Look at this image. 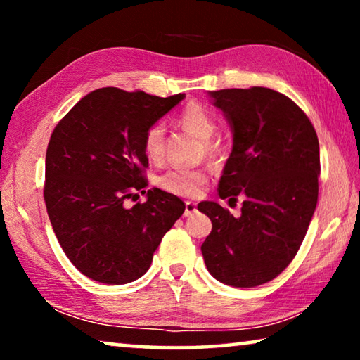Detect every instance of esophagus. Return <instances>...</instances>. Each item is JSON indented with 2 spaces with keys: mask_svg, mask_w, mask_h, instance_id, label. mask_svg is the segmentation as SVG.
<instances>
[{
  "mask_svg": "<svg viewBox=\"0 0 360 360\" xmlns=\"http://www.w3.org/2000/svg\"><path fill=\"white\" fill-rule=\"evenodd\" d=\"M197 212V203L193 202H186V210H184V216L186 217H191L192 214Z\"/></svg>",
  "mask_w": 360,
  "mask_h": 360,
  "instance_id": "esophagus-1",
  "label": "esophagus"
}]
</instances>
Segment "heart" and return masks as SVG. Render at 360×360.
I'll return each instance as SVG.
<instances>
[{"mask_svg": "<svg viewBox=\"0 0 360 360\" xmlns=\"http://www.w3.org/2000/svg\"><path fill=\"white\" fill-rule=\"evenodd\" d=\"M178 120L192 135L200 139H206L205 148L211 155H217L224 149L221 141L208 139L216 131V119L208 108L200 105V103H188L179 112ZM163 144H165V129H163V125L154 124L149 127V130L144 135L146 155L150 160H160L163 155ZM206 179H208V174L202 168L173 167L158 178V186L167 192L192 197V195L198 193L200 187L205 184Z\"/></svg>", "mask_w": 360, "mask_h": 360, "instance_id": "heart-1", "label": "heart"}]
</instances>
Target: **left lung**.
I'll list each match as a JSON object with an SVG mask.
<instances>
[{
    "label": "left lung",
    "instance_id": "obj_1",
    "mask_svg": "<svg viewBox=\"0 0 360 360\" xmlns=\"http://www.w3.org/2000/svg\"><path fill=\"white\" fill-rule=\"evenodd\" d=\"M233 133L219 197L236 202L233 216L216 202L198 203L212 230L202 245L206 268L233 288L276 278L295 257L318 203L319 141L288 96L265 87L208 92Z\"/></svg>",
    "mask_w": 360,
    "mask_h": 360
}]
</instances>
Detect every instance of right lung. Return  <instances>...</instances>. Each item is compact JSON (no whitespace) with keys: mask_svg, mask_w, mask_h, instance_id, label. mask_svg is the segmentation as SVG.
Here are the masks:
<instances>
[{"mask_svg":"<svg viewBox=\"0 0 360 360\" xmlns=\"http://www.w3.org/2000/svg\"><path fill=\"white\" fill-rule=\"evenodd\" d=\"M184 96L103 87L79 100L53 129L46 152L47 214L66 257L94 281L141 278L186 210L173 193L146 191L143 176L146 131ZM135 190L146 193V202L125 209Z\"/></svg>","mask_w":360,"mask_h":360,"instance_id":"add662e5","label":"right lung"}]
</instances>
